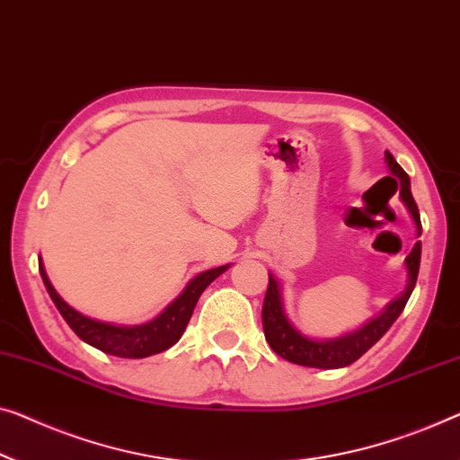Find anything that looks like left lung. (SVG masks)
Returning <instances> with one entry per match:
<instances>
[{
    "label": "left lung",
    "instance_id": "obj_1",
    "mask_svg": "<svg viewBox=\"0 0 460 460\" xmlns=\"http://www.w3.org/2000/svg\"><path fill=\"white\" fill-rule=\"evenodd\" d=\"M386 164L396 180L401 181V200L405 202L411 217H413L417 235H421V221H420V210L411 194V181L409 175L402 171L399 163L394 161V156L386 150ZM420 262H421V242L415 243V248L405 260L409 283L405 293L399 299H394L386 310H384L378 318L367 322L366 326L359 328L351 334H345L341 339L332 341H314L307 339L304 334L297 332L296 328L289 324L285 312H283V301H280V291L277 279L269 274V289H266L264 305H262V326H264V337L269 341L270 349L280 358L297 363V366L305 367H322V369H334V367H345L351 366L353 361H358L367 349H372L378 342L390 326L394 324V320L401 316V312L405 310L407 301L413 293V287L417 283V274H420Z\"/></svg>",
    "mask_w": 460,
    "mask_h": 460
}]
</instances>
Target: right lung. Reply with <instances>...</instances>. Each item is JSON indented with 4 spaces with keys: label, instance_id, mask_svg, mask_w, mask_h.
<instances>
[{
    "label": "right lung",
    "instance_id": "obj_1",
    "mask_svg": "<svg viewBox=\"0 0 460 460\" xmlns=\"http://www.w3.org/2000/svg\"><path fill=\"white\" fill-rule=\"evenodd\" d=\"M39 270L55 307H58L61 316H64V320L82 341L93 345L94 349H99L102 353L115 355V358L140 359L148 358V355L167 351L169 347H173L181 339L202 291L207 289L218 274L227 270V266H218V269L198 274L196 279L190 280L181 296L161 316H156L153 322H146V324L140 326H115L84 316V314L76 312L58 296V291L53 289L49 279H47L43 262H39Z\"/></svg>",
    "mask_w": 460,
    "mask_h": 460
}]
</instances>
